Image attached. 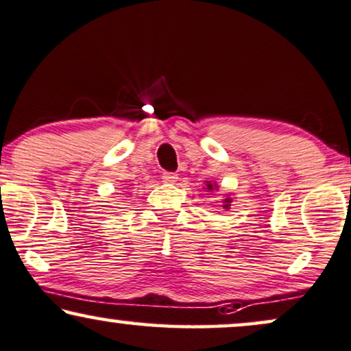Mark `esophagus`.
I'll use <instances>...</instances> for the list:
<instances>
[{
	"mask_svg": "<svg viewBox=\"0 0 351 351\" xmlns=\"http://www.w3.org/2000/svg\"><path fill=\"white\" fill-rule=\"evenodd\" d=\"M162 180L163 183H175L176 180H178V175L173 171H163L162 173Z\"/></svg>",
	"mask_w": 351,
	"mask_h": 351,
	"instance_id": "obj_1",
	"label": "esophagus"
}]
</instances>
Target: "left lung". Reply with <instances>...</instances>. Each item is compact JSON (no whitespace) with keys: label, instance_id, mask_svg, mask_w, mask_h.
<instances>
[{"label":"left lung","instance_id":"1","mask_svg":"<svg viewBox=\"0 0 351 351\" xmlns=\"http://www.w3.org/2000/svg\"><path fill=\"white\" fill-rule=\"evenodd\" d=\"M207 186H208V189H210V191L213 189V186H212V184H207ZM223 204H224V205H223L224 208H230V205H231V199H224V202H223Z\"/></svg>","mask_w":351,"mask_h":351}]
</instances>
